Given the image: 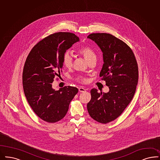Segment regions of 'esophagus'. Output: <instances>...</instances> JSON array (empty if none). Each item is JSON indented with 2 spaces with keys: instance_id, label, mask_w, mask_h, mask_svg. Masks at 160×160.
<instances>
[{
  "instance_id": "1",
  "label": "esophagus",
  "mask_w": 160,
  "mask_h": 160,
  "mask_svg": "<svg viewBox=\"0 0 160 160\" xmlns=\"http://www.w3.org/2000/svg\"><path fill=\"white\" fill-rule=\"evenodd\" d=\"M85 91H86V89H85L84 88H82V87L79 88V91L81 92H85Z\"/></svg>"
}]
</instances>
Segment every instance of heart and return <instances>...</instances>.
I'll list each match as a JSON object with an SVG mask.
<instances>
[{
  "instance_id": "1",
  "label": "heart",
  "mask_w": 160,
  "mask_h": 160,
  "mask_svg": "<svg viewBox=\"0 0 160 160\" xmlns=\"http://www.w3.org/2000/svg\"><path fill=\"white\" fill-rule=\"evenodd\" d=\"M78 53L81 54L83 58L88 62L92 59L96 58V56L94 51L92 48L89 46H82L78 49ZM63 64L67 68H69L72 65V58L71 54L68 53H66L63 56ZM80 81L82 82H87L88 79L85 78H81Z\"/></svg>"
}]
</instances>
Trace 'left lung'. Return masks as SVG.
I'll use <instances>...</instances> for the list:
<instances>
[{
    "label": "left lung",
    "instance_id": "left-lung-1",
    "mask_svg": "<svg viewBox=\"0 0 160 160\" xmlns=\"http://www.w3.org/2000/svg\"><path fill=\"white\" fill-rule=\"evenodd\" d=\"M87 38L100 48L104 64L100 73L109 91L91 90L87 104L90 116L101 123L114 120L132 100L138 81V66L132 49L124 42L107 33H92Z\"/></svg>",
    "mask_w": 160,
    "mask_h": 160
}]
</instances>
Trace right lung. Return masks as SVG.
Segmentation results:
<instances>
[{"instance_id":"add662e5","label":"right lung","mask_w":160,"mask_h":160,"mask_svg":"<svg viewBox=\"0 0 160 160\" xmlns=\"http://www.w3.org/2000/svg\"><path fill=\"white\" fill-rule=\"evenodd\" d=\"M79 41V37L73 33H54L36 44L25 62L24 94L34 112L45 122L55 123L63 118L78 92L77 88L71 86L56 91L52 83L62 72L66 50Z\"/></svg>"}]
</instances>
